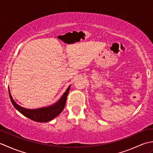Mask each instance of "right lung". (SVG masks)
I'll list each match as a JSON object with an SVG mask.
<instances>
[{"instance_id":"obj_1","label":"right lung","mask_w":153,"mask_h":153,"mask_svg":"<svg viewBox=\"0 0 153 153\" xmlns=\"http://www.w3.org/2000/svg\"><path fill=\"white\" fill-rule=\"evenodd\" d=\"M70 87V86H69L66 91L64 93V95L62 96L60 99L56 103L50 106L37 109H26L18 105L13 100L11 94L10 93V90L9 95L12 105L23 115L35 122H47L54 119L58 115H59L63 110L65 105H66L67 96L68 93H69Z\"/></svg>"}]
</instances>
